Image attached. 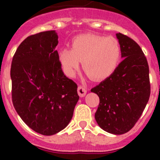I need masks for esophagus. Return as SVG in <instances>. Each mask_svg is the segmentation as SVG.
I'll return each instance as SVG.
<instances>
[{"mask_svg": "<svg viewBox=\"0 0 160 160\" xmlns=\"http://www.w3.org/2000/svg\"><path fill=\"white\" fill-rule=\"evenodd\" d=\"M78 93L80 97H84L85 94H87V89L82 87V86H79L78 88Z\"/></svg>", "mask_w": 160, "mask_h": 160, "instance_id": "1", "label": "esophagus"}]
</instances>
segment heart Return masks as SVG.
Instances as JSON below:
<instances>
[{
    "instance_id": "obj_1",
    "label": "heart",
    "mask_w": 160,
    "mask_h": 160,
    "mask_svg": "<svg viewBox=\"0 0 160 160\" xmlns=\"http://www.w3.org/2000/svg\"><path fill=\"white\" fill-rule=\"evenodd\" d=\"M121 56L122 48L117 38L94 34L76 37L71 42V49L65 48L59 52L66 75L73 76L82 61L84 71L94 80H104L112 75Z\"/></svg>"
}]
</instances>
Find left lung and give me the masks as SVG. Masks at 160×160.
I'll use <instances>...</instances> for the list:
<instances>
[{
  "mask_svg": "<svg viewBox=\"0 0 160 160\" xmlns=\"http://www.w3.org/2000/svg\"><path fill=\"white\" fill-rule=\"evenodd\" d=\"M122 58L117 70L91 92L99 97L95 113L98 126L107 132L122 135L135 125L151 94L149 66L140 46L127 35L117 33Z\"/></svg>",
  "mask_w": 160,
  "mask_h": 160,
  "instance_id": "left-lung-1",
  "label": "left lung"
}]
</instances>
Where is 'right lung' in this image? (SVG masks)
Here are the masks:
<instances>
[{
	"instance_id": "add662e5",
	"label": "right lung",
	"mask_w": 160,
	"mask_h": 160,
	"mask_svg": "<svg viewBox=\"0 0 160 160\" xmlns=\"http://www.w3.org/2000/svg\"><path fill=\"white\" fill-rule=\"evenodd\" d=\"M54 30L26 38L12 57L13 107L25 124L43 135L64 129L79 99L78 86L62 70Z\"/></svg>"
}]
</instances>
